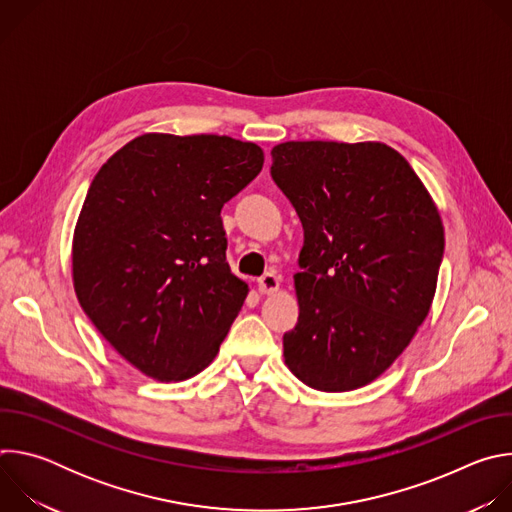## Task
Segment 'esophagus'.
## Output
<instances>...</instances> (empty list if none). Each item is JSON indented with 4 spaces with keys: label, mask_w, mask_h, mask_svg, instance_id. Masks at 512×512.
<instances>
[{
    "label": "esophagus",
    "mask_w": 512,
    "mask_h": 512,
    "mask_svg": "<svg viewBox=\"0 0 512 512\" xmlns=\"http://www.w3.org/2000/svg\"><path fill=\"white\" fill-rule=\"evenodd\" d=\"M277 289H279V277L275 273H265L259 279V291L263 296H273Z\"/></svg>",
    "instance_id": "34e87169"
}]
</instances>
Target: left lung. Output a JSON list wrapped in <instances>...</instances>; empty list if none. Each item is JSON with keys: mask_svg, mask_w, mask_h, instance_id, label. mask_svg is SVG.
I'll use <instances>...</instances> for the list:
<instances>
[{"mask_svg": "<svg viewBox=\"0 0 512 512\" xmlns=\"http://www.w3.org/2000/svg\"><path fill=\"white\" fill-rule=\"evenodd\" d=\"M271 158V178L304 227L300 316L283 334L285 364L312 389H360L429 314L446 241L440 210L381 141H285Z\"/></svg>", "mask_w": 512, "mask_h": 512, "instance_id": "left-lung-1", "label": "left lung"}]
</instances>
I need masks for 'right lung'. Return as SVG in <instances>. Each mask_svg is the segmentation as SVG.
<instances>
[{"label":"right lung","mask_w":512,"mask_h":512,"mask_svg":"<svg viewBox=\"0 0 512 512\" xmlns=\"http://www.w3.org/2000/svg\"><path fill=\"white\" fill-rule=\"evenodd\" d=\"M229 135L143 133L97 172L72 235V285L103 338L160 383L204 371L249 285L227 263L221 208L263 168Z\"/></svg>","instance_id":"right-lung-1"}]
</instances>
